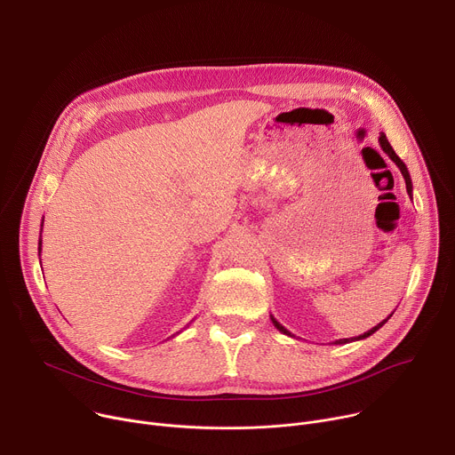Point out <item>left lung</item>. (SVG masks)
<instances>
[{
  "label": "left lung",
  "instance_id": "8db88e82",
  "mask_svg": "<svg viewBox=\"0 0 455 455\" xmlns=\"http://www.w3.org/2000/svg\"><path fill=\"white\" fill-rule=\"evenodd\" d=\"M378 142H379V146H381V149H383V153L388 156V158H391L396 165H398V169L402 171V174H403V178H405V185H407V192H409V196H411V200H412V180H411V174H409V171H407V165L402 162V158L395 153V149H393V146L391 144H388V140H387V137H385V133H379V139H378ZM393 316V313L391 315H388L385 320H381L379 323H378V326H374L372 330H369L367 333H363V335H360V337H355V339H340V340H335V344H347V342H355V340H363V339H367V337H371L372 333H376L381 326H383V323L388 320V318H391ZM270 318H272V322H274V326L281 331V333H284V335H288V337H293L284 326H283V323L281 322H277V318L274 316V315H270Z\"/></svg>",
  "mask_w": 455,
  "mask_h": 455
}]
</instances>
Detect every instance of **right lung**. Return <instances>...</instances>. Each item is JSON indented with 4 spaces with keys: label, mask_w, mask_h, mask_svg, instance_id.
Instances as JSON below:
<instances>
[{
    "label": "right lung",
    "mask_w": 455,
    "mask_h": 455,
    "mask_svg": "<svg viewBox=\"0 0 455 455\" xmlns=\"http://www.w3.org/2000/svg\"><path fill=\"white\" fill-rule=\"evenodd\" d=\"M41 230H43V223H41ZM41 243H43V239H41V235H39V246H37V250H39V255H41Z\"/></svg>",
    "instance_id": "1"
}]
</instances>
